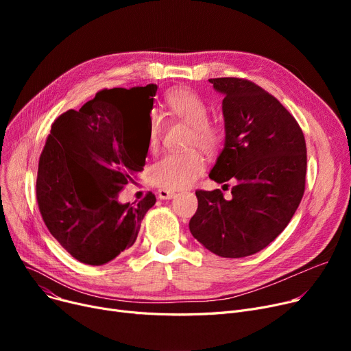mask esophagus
<instances>
[{
	"mask_svg": "<svg viewBox=\"0 0 351 351\" xmlns=\"http://www.w3.org/2000/svg\"><path fill=\"white\" fill-rule=\"evenodd\" d=\"M158 196H159V199H173L175 196H176V193L173 192V191H169V189H159L158 192Z\"/></svg>",
	"mask_w": 351,
	"mask_h": 351,
	"instance_id": "1",
	"label": "esophagus"
}]
</instances>
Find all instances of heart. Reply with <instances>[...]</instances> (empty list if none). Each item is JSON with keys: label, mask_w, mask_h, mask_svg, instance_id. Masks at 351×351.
Here are the masks:
<instances>
[{"label": "heart", "mask_w": 351, "mask_h": 351, "mask_svg": "<svg viewBox=\"0 0 351 351\" xmlns=\"http://www.w3.org/2000/svg\"><path fill=\"white\" fill-rule=\"evenodd\" d=\"M166 105L171 112L191 126V146H200L205 151H213L222 141V131L208 122V106L196 92L191 89H175L166 97ZM160 139V122L152 118L149 128V147L155 149ZM205 159L197 151L172 152L158 159L147 172V178L156 186L176 191L191 186L204 173Z\"/></svg>", "instance_id": "1"}]
</instances>
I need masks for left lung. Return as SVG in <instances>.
Masks as SVG:
<instances>
[{
    "instance_id": "1",
    "label": "left lung",
    "mask_w": 351,
    "mask_h": 351,
    "mask_svg": "<svg viewBox=\"0 0 351 351\" xmlns=\"http://www.w3.org/2000/svg\"><path fill=\"white\" fill-rule=\"evenodd\" d=\"M223 94L225 147L209 178L236 182L232 199L196 191L189 229L220 257L265 249L289 225L304 193L307 154L298 121L269 92L242 78L209 80Z\"/></svg>"
}]
</instances>
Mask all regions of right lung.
I'll return each mask as SVG.
<instances>
[{
    "label": "right lung",
    "mask_w": 351,
    "mask_h": 351,
    "mask_svg": "<svg viewBox=\"0 0 351 351\" xmlns=\"http://www.w3.org/2000/svg\"><path fill=\"white\" fill-rule=\"evenodd\" d=\"M119 89V88H114ZM158 86L143 90L154 105ZM112 89L98 92L80 110L53 121L40 156L36 202L44 223L81 263L101 266L131 247L142 219L156 202L152 192L138 204H119V192L143 171Z\"/></svg>",
    "instance_id": "obj_1"
}]
</instances>
